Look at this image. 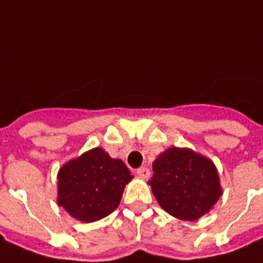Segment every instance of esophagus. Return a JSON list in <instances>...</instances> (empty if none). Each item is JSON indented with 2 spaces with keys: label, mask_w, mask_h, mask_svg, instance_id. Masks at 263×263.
Returning a JSON list of instances; mask_svg holds the SVG:
<instances>
[{
  "label": "esophagus",
  "mask_w": 263,
  "mask_h": 263,
  "mask_svg": "<svg viewBox=\"0 0 263 263\" xmlns=\"http://www.w3.org/2000/svg\"><path fill=\"white\" fill-rule=\"evenodd\" d=\"M137 176L140 177V178H144V180H145V178H148V177H149V170H148V168L146 167H140V168H137Z\"/></svg>",
  "instance_id": "34e87169"
}]
</instances>
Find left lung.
<instances>
[{
    "label": "left lung",
    "mask_w": 263,
    "mask_h": 263,
    "mask_svg": "<svg viewBox=\"0 0 263 263\" xmlns=\"http://www.w3.org/2000/svg\"><path fill=\"white\" fill-rule=\"evenodd\" d=\"M148 184L160 207L173 217L196 221L214 207L222 195L215 164L189 148L172 146L152 164Z\"/></svg>",
    "instance_id": "left-lung-1"
}]
</instances>
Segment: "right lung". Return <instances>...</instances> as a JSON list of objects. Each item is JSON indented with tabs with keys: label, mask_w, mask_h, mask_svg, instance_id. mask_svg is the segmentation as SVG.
<instances>
[{
	"label": "right lung",
	"mask_w": 263,
	"mask_h": 263,
	"mask_svg": "<svg viewBox=\"0 0 263 263\" xmlns=\"http://www.w3.org/2000/svg\"><path fill=\"white\" fill-rule=\"evenodd\" d=\"M132 178L121 159L97 146L59 170L58 204L78 221L95 222L117 209Z\"/></svg>",
	"instance_id": "1"
}]
</instances>
